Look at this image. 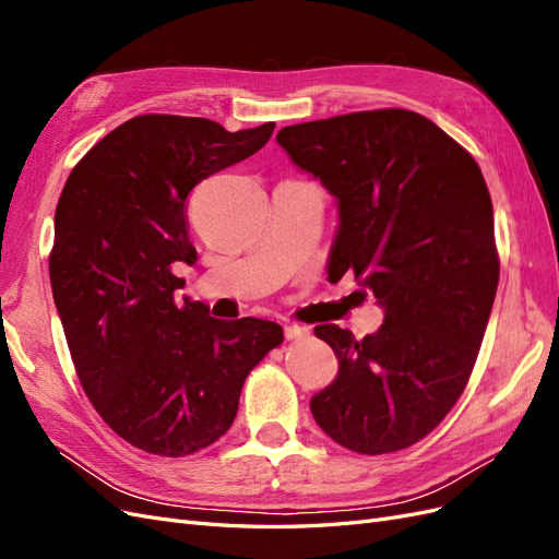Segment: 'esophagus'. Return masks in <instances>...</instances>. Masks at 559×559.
Masks as SVG:
<instances>
[{
	"label": "esophagus",
	"mask_w": 559,
	"mask_h": 559,
	"mask_svg": "<svg viewBox=\"0 0 559 559\" xmlns=\"http://www.w3.org/2000/svg\"><path fill=\"white\" fill-rule=\"evenodd\" d=\"M284 335H286V341H306V337L310 335V329L289 324V326H284Z\"/></svg>",
	"instance_id": "1"
}]
</instances>
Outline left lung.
I'll return each instance as SVG.
<instances>
[{
    "instance_id": "obj_1",
    "label": "left lung",
    "mask_w": 559,
    "mask_h": 559,
    "mask_svg": "<svg viewBox=\"0 0 559 559\" xmlns=\"http://www.w3.org/2000/svg\"><path fill=\"white\" fill-rule=\"evenodd\" d=\"M277 142L337 200L329 277L352 273L384 308L364 341L314 326L341 370L310 411L352 452L411 448L460 401L492 312L499 251L485 177L462 144L408 109L286 126Z\"/></svg>"
}]
</instances>
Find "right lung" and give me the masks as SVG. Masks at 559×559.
Segmentation results:
<instances>
[{
  "label": "right lung",
  "mask_w": 559,
  "mask_h": 559,
  "mask_svg": "<svg viewBox=\"0 0 559 559\" xmlns=\"http://www.w3.org/2000/svg\"><path fill=\"white\" fill-rule=\"evenodd\" d=\"M273 130L134 116L67 177L48 253L56 308L93 408L144 452L186 456L218 441L251 368L284 341L275 321H222L175 298V267L198 261L189 193L257 154Z\"/></svg>",
  "instance_id": "right-lung-1"
}]
</instances>
